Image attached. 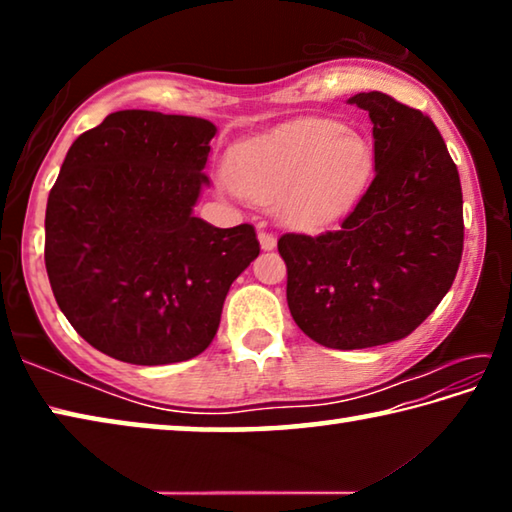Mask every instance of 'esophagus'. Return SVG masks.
Masks as SVG:
<instances>
[{"mask_svg": "<svg viewBox=\"0 0 512 512\" xmlns=\"http://www.w3.org/2000/svg\"><path fill=\"white\" fill-rule=\"evenodd\" d=\"M275 237L271 235V232H259V244H262V250H273L275 248Z\"/></svg>", "mask_w": 512, "mask_h": 512, "instance_id": "obj_1", "label": "esophagus"}]
</instances>
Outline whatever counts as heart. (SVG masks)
Here are the masks:
<instances>
[{
  "label": "heart",
  "mask_w": 512,
  "mask_h": 512,
  "mask_svg": "<svg viewBox=\"0 0 512 512\" xmlns=\"http://www.w3.org/2000/svg\"><path fill=\"white\" fill-rule=\"evenodd\" d=\"M375 176V151L334 119H300L241 144L228 180L246 201L277 207L293 228L320 230L348 216Z\"/></svg>",
  "instance_id": "1"
}]
</instances>
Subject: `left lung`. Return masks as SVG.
<instances>
[{
    "label": "left lung",
    "mask_w": 512,
    "mask_h": 512,
    "mask_svg": "<svg viewBox=\"0 0 512 512\" xmlns=\"http://www.w3.org/2000/svg\"><path fill=\"white\" fill-rule=\"evenodd\" d=\"M375 137V178L339 230L287 232V302L309 339L361 350L409 336L452 287L463 192L436 124L384 92L354 94Z\"/></svg>",
    "instance_id": "obj_1"
}]
</instances>
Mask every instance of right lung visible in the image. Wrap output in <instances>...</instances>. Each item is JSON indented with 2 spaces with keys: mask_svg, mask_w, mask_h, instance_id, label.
Returning <instances> with one entry per match:
<instances>
[{
  "mask_svg": "<svg viewBox=\"0 0 512 512\" xmlns=\"http://www.w3.org/2000/svg\"><path fill=\"white\" fill-rule=\"evenodd\" d=\"M214 133L207 119L119 110L69 146L47 201L45 266L69 325L112 359L201 354L259 255L250 223L214 228L192 214Z\"/></svg>",
  "mask_w": 512,
  "mask_h": 512,
  "instance_id": "obj_1",
  "label": "right lung"
}]
</instances>
